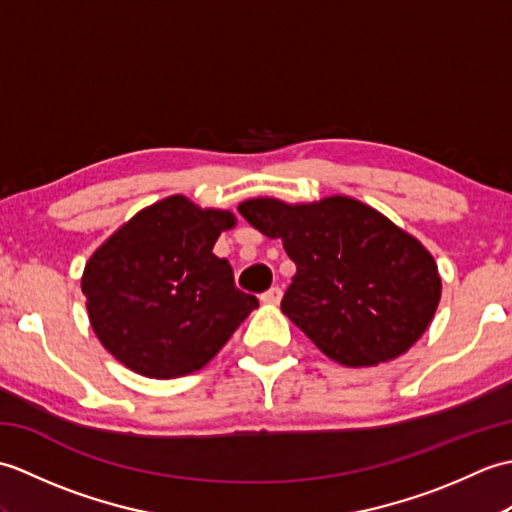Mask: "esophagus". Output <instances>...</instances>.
<instances>
[{
  "mask_svg": "<svg viewBox=\"0 0 512 512\" xmlns=\"http://www.w3.org/2000/svg\"><path fill=\"white\" fill-rule=\"evenodd\" d=\"M281 297H284V292H281L279 286H273L270 290H266L259 299H262V303H268V306H277V303L281 301Z\"/></svg>",
  "mask_w": 512,
  "mask_h": 512,
  "instance_id": "esophagus-1",
  "label": "esophagus"
}]
</instances>
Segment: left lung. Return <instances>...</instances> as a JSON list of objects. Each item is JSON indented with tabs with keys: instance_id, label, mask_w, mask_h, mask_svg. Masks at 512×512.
<instances>
[{
	"instance_id": "1",
	"label": "left lung",
	"mask_w": 512,
	"mask_h": 512,
	"mask_svg": "<svg viewBox=\"0 0 512 512\" xmlns=\"http://www.w3.org/2000/svg\"><path fill=\"white\" fill-rule=\"evenodd\" d=\"M237 211L295 262L281 312L345 367L394 361L429 328L442 295L433 255L372 206L330 195L288 204L250 198Z\"/></svg>"
}]
</instances>
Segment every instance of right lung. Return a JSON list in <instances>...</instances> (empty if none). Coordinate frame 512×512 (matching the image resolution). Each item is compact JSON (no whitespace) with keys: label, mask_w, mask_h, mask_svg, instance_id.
<instances>
[{"label":"right lung","mask_w":512,"mask_h":512,"mask_svg":"<svg viewBox=\"0 0 512 512\" xmlns=\"http://www.w3.org/2000/svg\"><path fill=\"white\" fill-rule=\"evenodd\" d=\"M235 215L184 195L145 206L94 250L81 290L94 334L116 361L147 378L198 372L259 303L213 255Z\"/></svg>","instance_id":"right-lung-1"}]
</instances>
